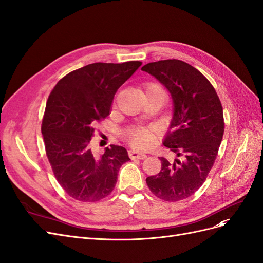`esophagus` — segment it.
Returning <instances> with one entry per match:
<instances>
[{
  "label": "esophagus",
  "instance_id": "34e87169",
  "mask_svg": "<svg viewBox=\"0 0 263 263\" xmlns=\"http://www.w3.org/2000/svg\"><path fill=\"white\" fill-rule=\"evenodd\" d=\"M129 156H130V158H131V159H145V158L147 157L146 155H145V154H143V153H139V152H137V151H133V149L129 151Z\"/></svg>",
  "mask_w": 263,
  "mask_h": 263
}]
</instances>
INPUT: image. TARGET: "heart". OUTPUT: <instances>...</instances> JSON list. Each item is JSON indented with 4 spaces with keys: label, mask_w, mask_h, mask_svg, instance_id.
<instances>
[{
    "label": "heart",
    "mask_w": 263,
    "mask_h": 263,
    "mask_svg": "<svg viewBox=\"0 0 263 263\" xmlns=\"http://www.w3.org/2000/svg\"><path fill=\"white\" fill-rule=\"evenodd\" d=\"M145 91H146V94L151 92H163L161 87L156 83H147L145 85ZM125 137L132 146L142 149L151 147L155 142L154 131L148 128H141V126L128 130L125 132Z\"/></svg>",
    "instance_id": "heart-1"
}]
</instances>
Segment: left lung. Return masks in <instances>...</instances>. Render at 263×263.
<instances>
[{"instance_id":"left-lung-1","label":"left lung","mask_w":263,"mask_h":263,"mask_svg":"<svg viewBox=\"0 0 263 263\" xmlns=\"http://www.w3.org/2000/svg\"><path fill=\"white\" fill-rule=\"evenodd\" d=\"M170 92L173 118L163 145L176 153L173 161L160 157L161 170L146 179L155 196L179 201L192 196L206 181L224 133L223 109L215 87L196 68L179 60L142 67Z\"/></svg>"}]
</instances>
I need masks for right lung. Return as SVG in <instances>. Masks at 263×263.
<instances>
[{
    "label": "right lung",
    "instance_id": "obj_1",
    "mask_svg": "<svg viewBox=\"0 0 263 263\" xmlns=\"http://www.w3.org/2000/svg\"><path fill=\"white\" fill-rule=\"evenodd\" d=\"M141 62L94 63L66 74L48 96L41 125L45 152L54 176L70 197L97 201L115 189L120 167L130 158L110 145L94 157L90 141L95 124L110 112L117 90Z\"/></svg>",
    "mask_w": 263,
    "mask_h": 263
}]
</instances>
